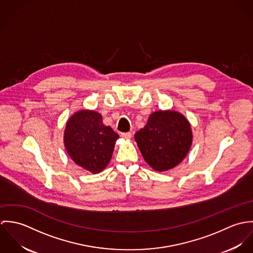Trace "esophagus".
I'll return each instance as SVG.
<instances>
[{
  "label": "esophagus",
  "instance_id": "1",
  "mask_svg": "<svg viewBox=\"0 0 253 253\" xmlns=\"http://www.w3.org/2000/svg\"><path fill=\"white\" fill-rule=\"evenodd\" d=\"M121 136L122 137H124L125 139H130L131 137H132V133L131 132H123V133H121Z\"/></svg>",
  "mask_w": 253,
  "mask_h": 253
}]
</instances>
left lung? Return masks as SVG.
Segmentation results:
<instances>
[{"label": "left lung", "mask_w": 253, "mask_h": 253, "mask_svg": "<svg viewBox=\"0 0 253 253\" xmlns=\"http://www.w3.org/2000/svg\"><path fill=\"white\" fill-rule=\"evenodd\" d=\"M134 139L145 162L156 171L169 170L185 159L193 142L191 124L177 111L152 113Z\"/></svg>", "instance_id": "obj_1"}]
</instances>
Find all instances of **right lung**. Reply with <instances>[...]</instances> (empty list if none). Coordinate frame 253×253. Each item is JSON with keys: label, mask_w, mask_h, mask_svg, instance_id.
I'll return each instance as SVG.
<instances>
[{"label": "right lung", "mask_w": 253, "mask_h": 253, "mask_svg": "<svg viewBox=\"0 0 253 253\" xmlns=\"http://www.w3.org/2000/svg\"><path fill=\"white\" fill-rule=\"evenodd\" d=\"M118 139L119 134L105 126L101 114L93 110L74 113L66 123L63 137L73 162L93 174L108 166Z\"/></svg>", "instance_id": "obj_1"}]
</instances>
